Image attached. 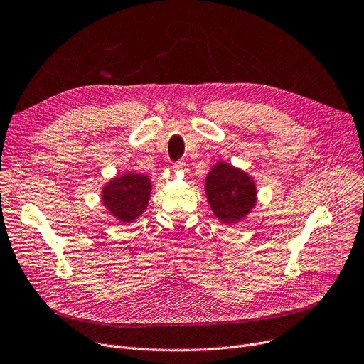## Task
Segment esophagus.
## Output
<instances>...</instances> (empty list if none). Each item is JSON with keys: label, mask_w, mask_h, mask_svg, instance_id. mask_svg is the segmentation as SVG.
Here are the masks:
<instances>
[{"label": "esophagus", "mask_w": 364, "mask_h": 364, "mask_svg": "<svg viewBox=\"0 0 364 364\" xmlns=\"http://www.w3.org/2000/svg\"><path fill=\"white\" fill-rule=\"evenodd\" d=\"M172 168H174V171L176 172H183L186 171V162H183V161H178V162H174V165H172Z\"/></svg>", "instance_id": "1"}]
</instances>
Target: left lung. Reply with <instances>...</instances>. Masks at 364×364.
Returning a JSON list of instances; mask_svg holds the SVG:
<instances>
[{"label":"left lung","instance_id":"8db88e82","mask_svg":"<svg viewBox=\"0 0 364 364\" xmlns=\"http://www.w3.org/2000/svg\"><path fill=\"white\" fill-rule=\"evenodd\" d=\"M205 195L223 224H236L255 208L257 184L247 172L220 161L205 178Z\"/></svg>","mask_w":364,"mask_h":364}]
</instances>
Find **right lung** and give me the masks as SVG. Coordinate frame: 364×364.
I'll return each mask as SVG.
<instances>
[{
  "label": "right lung",
  "mask_w": 364,
  "mask_h": 364,
  "mask_svg": "<svg viewBox=\"0 0 364 364\" xmlns=\"http://www.w3.org/2000/svg\"><path fill=\"white\" fill-rule=\"evenodd\" d=\"M150 192L151 181L147 176L125 172L103 186L102 202L110 215L121 223H132L146 211Z\"/></svg>",
  "instance_id": "1"
}]
</instances>
